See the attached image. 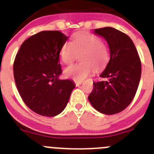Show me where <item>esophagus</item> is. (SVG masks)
<instances>
[{"label": "esophagus", "instance_id": "34e87169", "mask_svg": "<svg viewBox=\"0 0 154 154\" xmlns=\"http://www.w3.org/2000/svg\"><path fill=\"white\" fill-rule=\"evenodd\" d=\"M74 83H75L76 86H80V85H81L82 82H77V81H75V82H74Z\"/></svg>", "mask_w": 154, "mask_h": 154}]
</instances>
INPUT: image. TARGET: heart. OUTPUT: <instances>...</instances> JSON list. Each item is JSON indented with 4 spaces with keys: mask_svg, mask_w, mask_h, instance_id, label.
Here are the masks:
<instances>
[{
    "mask_svg": "<svg viewBox=\"0 0 154 154\" xmlns=\"http://www.w3.org/2000/svg\"><path fill=\"white\" fill-rule=\"evenodd\" d=\"M80 55V63L68 66L65 69L66 77L81 82L92 70L99 72L106 68L110 59L109 50L101 38L89 32H77L72 42H66L62 46L60 57L66 65L74 63Z\"/></svg>",
    "mask_w": 154,
    "mask_h": 154,
    "instance_id": "b5f03b06",
    "label": "heart"
}]
</instances>
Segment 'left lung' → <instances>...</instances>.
Returning <instances> with one entry per match:
<instances>
[{
	"instance_id": "obj_1",
	"label": "left lung",
	"mask_w": 154,
	"mask_h": 154,
	"mask_svg": "<svg viewBox=\"0 0 154 154\" xmlns=\"http://www.w3.org/2000/svg\"><path fill=\"white\" fill-rule=\"evenodd\" d=\"M106 40L110 60L100 77L106 80L93 83L88 100L95 109L106 115L123 111L130 105L137 91L142 64L131 38L122 31L106 27L94 29Z\"/></svg>"
}]
</instances>
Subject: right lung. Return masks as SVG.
<instances>
[{"label":"right lung","instance_id":"add662e5","mask_svg":"<svg viewBox=\"0 0 154 154\" xmlns=\"http://www.w3.org/2000/svg\"><path fill=\"white\" fill-rule=\"evenodd\" d=\"M68 38L60 31H42L23 42L14 60L19 94L32 111L42 116L62 112L75 87L71 80L59 79L60 51Z\"/></svg>","mask_w":154,"mask_h":154}]
</instances>
